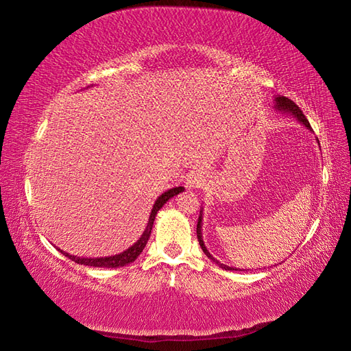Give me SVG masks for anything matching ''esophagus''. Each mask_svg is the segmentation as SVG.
<instances>
[{"label": "esophagus", "instance_id": "34e87169", "mask_svg": "<svg viewBox=\"0 0 351 351\" xmlns=\"http://www.w3.org/2000/svg\"><path fill=\"white\" fill-rule=\"evenodd\" d=\"M203 185V178L199 173H191L189 178H186L185 186L189 190H194V189H200Z\"/></svg>", "mask_w": 351, "mask_h": 351}]
</instances>
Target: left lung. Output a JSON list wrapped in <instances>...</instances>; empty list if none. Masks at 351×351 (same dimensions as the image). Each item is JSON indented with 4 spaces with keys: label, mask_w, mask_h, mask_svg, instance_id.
<instances>
[{
    "label": "left lung",
    "mask_w": 351,
    "mask_h": 351,
    "mask_svg": "<svg viewBox=\"0 0 351 351\" xmlns=\"http://www.w3.org/2000/svg\"><path fill=\"white\" fill-rule=\"evenodd\" d=\"M274 109L276 110V112H281V113H284V115H291L293 118H296L300 124L302 125H305L309 132H313V128H311V125H309V122H308V119L305 118V115L302 113V110H300L298 106L293 103L290 99H287V97H284V95H278V97H275V100H274ZM317 141V143H319V138H315ZM320 145V143H319ZM202 219H203V209L200 208V215H199V219H197V239H199V243H200V248L203 250V252H205V256L209 258V260H213V262L215 263V265H218L219 267L221 269H226V271H243V269H239V267H234V266H227V265H224V263H221V262H218V260L210 254V252L208 251V248H206V245H205V242H203V236H202Z\"/></svg>",
    "instance_id": "obj_1"
}]
</instances>
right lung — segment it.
Wrapping results in <instances>:
<instances>
[{
    "instance_id": "1",
    "label": "right lung",
    "mask_w": 351,
    "mask_h": 351,
    "mask_svg": "<svg viewBox=\"0 0 351 351\" xmlns=\"http://www.w3.org/2000/svg\"><path fill=\"white\" fill-rule=\"evenodd\" d=\"M185 189L184 186H175V189H170L167 191H165L162 194H160L156 203H154V206L151 209V214L148 218V223H146V227L143 233L141 234V238H138L132 247H128L125 251L118 252L115 256H108V257H77L75 254H70V252H65L61 248L55 247L58 250L61 254H64L65 257H69L71 262H75L77 265H85V266H93V267H122V266H127L130 263H133L134 260L141 256V252L143 251V248L146 247V243L149 241V236H151V230H152V224L156 221V217L158 214V210L165 206V203H167L170 199L175 197L179 193H182Z\"/></svg>"
}]
</instances>
